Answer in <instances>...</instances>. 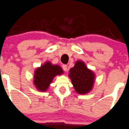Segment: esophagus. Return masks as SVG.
Masks as SVG:
<instances>
[{"label": "esophagus", "instance_id": "esophagus-1", "mask_svg": "<svg viewBox=\"0 0 129 129\" xmlns=\"http://www.w3.org/2000/svg\"><path fill=\"white\" fill-rule=\"evenodd\" d=\"M62 68H63V70L64 71H67V68H68V66H67V65H66V64H63V66H62Z\"/></svg>", "mask_w": 129, "mask_h": 129}]
</instances>
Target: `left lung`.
<instances>
[{
    "mask_svg": "<svg viewBox=\"0 0 129 129\" xmlns=\"http://www.w3.org/2000/svg\"><path fill=\"white\" fill-rule=\"evenodd\" d=\"M68 76L77 93L84 95L92 90L95 74L82 61L78 60L76 62L74 67L70 69Z\"/></svg>",
    "mask_w": 129,
    "mask_h": 129,
    "instance_id": "8db88e82",
    "label": "left lung"
}]
</instances>
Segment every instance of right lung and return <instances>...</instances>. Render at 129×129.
<instances>
[{
	"label": "right lung",
	"mask_w": 129,
	"mask_h": 129,
	"mask_svg": "<svg viewBox=\"0 0 129 129\" xmlns=\"http://www.w3.org/2000/svg\"><path fill=\"white\" fill-rule=\"evenodd\" d=\"M63 73L61 66L53 64L47 61L34 71L33 84L39 91L45 92L48 90L54 77L61 75Z\"/></svg>",
	"instance_id": "1"
}]
</instances>
